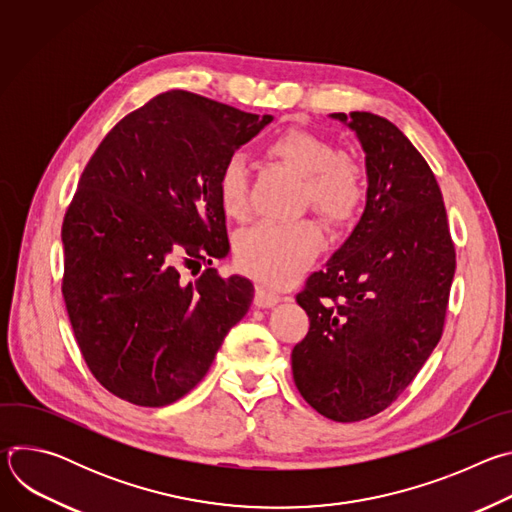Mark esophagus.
<instances>
[{"instance_id": "34e87169", "label": "esophagus", "mask_w": 512, "mask_h": 512, "mask_svg": "<svg viewBox=\"0 0 512 512\" xmlns=\"http://www.w3.org/2000/svg\"><path fill=\"white\" fill-rule=\"evenodd\" d=\"M279 300H281V296L277 294V291H273V289L267 287V285H257V289H255V304H257L259 308H271V306H275Z\"/></svg>"}]
</instances>
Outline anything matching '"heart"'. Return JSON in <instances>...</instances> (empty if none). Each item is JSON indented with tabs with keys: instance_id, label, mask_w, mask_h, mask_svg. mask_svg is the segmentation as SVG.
<instances>
[{
	"instance_id": "obj_1",
	"label": "heart",
	"mask_w": 512,
	"mask_h": 512,
	"mask_svg": "<svg viewBox=\"0 0 512 512\" xmlns=\"http://www.w3.org/2000/svg\"><path fill=\"white\" fill-rule=\"evenodd\" d=\"M269 156L304 176V200L334 223H348L367 200L362 168L338 156L334 145L306 129H285L267 145ZM218 202L225 214L245 216L249 208V168L231 156L216 178ZM322 245L320 227L302 218L294 223L261 221L237 239V265L255 279L283 285L298 277Z\"/></svg>"
}]
</instances>
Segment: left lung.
I'll use <instances>...</instances> for the list:
<instances>
[{
	"label": "left lung",
	"mask_w": 512,
	"mask_h": 512,
	"mask_svg": "<svg viewBox=\"0 0 512 512\" xmlns=\"http://www.w3.org/2000/svg\"><path fill=\"white\" fill-rule=\"evenodd\" d=\"M367 154V206L296 296L310 330L291 350L302 397L340 423L385 411L444 332L456 249L437 180L389 119L332 113Z\"/></svg>",
	"instance_id": "left-lung-1"
}]
</instances>
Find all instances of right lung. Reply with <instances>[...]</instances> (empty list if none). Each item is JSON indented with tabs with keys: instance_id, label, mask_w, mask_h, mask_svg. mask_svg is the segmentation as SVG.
<instances>
[{
	"instance_id": "add662e5",
	"label": "right lung",
	"mask_w": 512,
	"mask_h": 512,
	"mask_svg": "<svg viewBox=\"0 0 512 512\" xmlns=\"http://www.w3.org/2000/svg\"><path fill=\"white\" fill-rule=\"evenodd\" d=\"M271 119L168 91L125 115L85 166L62 223V296L89 371L115 397L178 401L247 314L253 283L210 267L229 253L216 178ZM200 262L194 282L179 277Z\"/></svg>"
}]
</instances>
